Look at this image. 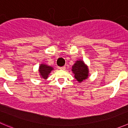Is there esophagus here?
Returning <instances> with one entry per match:
<instances>
[{"label": "esophagus", "mask_w": 128, "mask_h": 128, "mask_svg": "<svg viewBox=\"0 0 128 128\" xmlns=\"http://www.w3.org/2000/svg\"><path fill=\"white\" fill-rule=\"evenodd\" d=\"M58 69H60V70H64L66 69V67L65 66L59 67V68H58Z\"/></svg>", "instance_id": "obj_1"}]
</instances>
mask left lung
I'll return each mask as SVG.
<instances>
[{"instance_id": "8db88e82", "label": "left lung", "mask_w": 128, "mask_h": 128, "mask_svg": "<svg viewBox=\"0 0 128 128\" xmlns=\"http://www.w3.org/2000/svg\"><path fill=\"white\" fill-rule=\"evenodd\" d=\"M72 72L74 74V78L78 82L84 81L88 76V68L84 62L78 60L72 67Z\"/></svg>"}]
</instances>
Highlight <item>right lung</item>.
<instances>
[{
	"instance_id": "right-lung-1",
	"label": "right lung",
	"mask_w": 128,
	"mask_h": 128,
	"mask_svg": "<svg viewBox=\"0 0 128 128\" xmlns=\"http://www.w3.org/2000/svg\"><path fill=\"white\" fill-rule=\"evenodd\" d=\"M52 70L53 68H52V67L48 66L45 64H41L40 67V71H39L40 72V75L43 78L46 79Z\"/></svg>"
}]
</instances>
